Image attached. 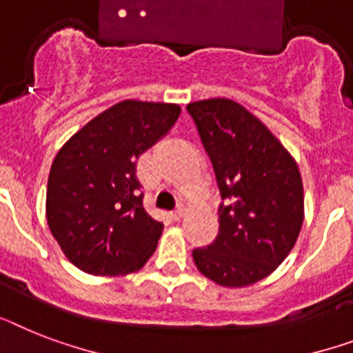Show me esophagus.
Returning <instances> with one entry per match:
<instances>
[{
    "instance_id": "esophagus-1",
    "label": "esophagus",
    "mask_w": 353,
    "mask_h": 353,
    "mask_svg": "<svg viewBox=\"0 0 353 353\" xmlns=\"http://www.w3.org/2000/svg\"><path fill=\"white\" fill-rule=\"evenodd\" d=\"M185 206H177V208H176V210H174V212H172V219H176V221H179V219H181V217L183 216H185Z\"/></svg>"
}]
</instances>
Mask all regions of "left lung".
Masks as SVG:
<instances>
[{
	"label": "left lung",
	"mask_w": 353,
	"mask_h": 353,
	"mask_svg": "<svg viewBox=\"0 0 353 353\" xmlns=\"http://www.w3.org/2000/svg\"><path fill=\"white\" fill-rule=\"evenodd\" d=\"M216 172L219 234L192 252L197 270L226 288L268 277L286 259L305 219L296 159L243 105L212 97L186 105Z\"/></svg>",
	"instance_id": "obj_1"
}]
</instances>
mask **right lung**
Returning <instances> with one entry per match:
<instances>
[{
  "label": "right lung",
  "mask_w": 353,
  "mask_h": 353,
  "mask_svg": "<svg viewBox=\"0 0 353 353\" xmlns=\"http://www.w3.org/2000/svg\"><path fill=\"white\" fill-rule=\"evenodd\" d=\"M179 114L176 103L125 99L59 148L48 174L47 223L79 270L127 276L156 252L163 223L143 208L136 165Z\"/></svg>",
  "instance_id": "1"
}]
</instances>
